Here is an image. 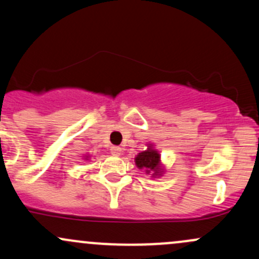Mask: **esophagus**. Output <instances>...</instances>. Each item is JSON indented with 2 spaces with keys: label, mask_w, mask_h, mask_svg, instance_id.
<instances>
[{
  "label": "esophagus",
  "mask_w": 259,
  "mask_h": 259,
  "mask_svg": "<svg viewBox=\"0 0 259 259\" xmlns=\"http://www.w3.org/2000/svg\"><path fill=\"white\" fill-rule=\"evenodd\" d=\"M111 153L113 156H120L121 154V148L119 146H113L111 148Z\"/></svg>",
  "instance_id": "1"
}]
</instances>
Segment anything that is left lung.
<instances>
[{
  "instance_id": "1",
  "label": "left lung",
  "mask_w": 259,
  "mask_h": 259,
  "mask_svg": "<svg viewBox=\"0 0 259 259\" xmlns=\"http://www.w3.org/2000/svg\"><path fill=\"white\" fill-rule=\"evenodd\" d=\"M135 164L139 169H144L145 173L151 175V178H160L164 174L160 153L151 142L147 144L146 150L136 154Z\"/></svg>"
}]
</instances>
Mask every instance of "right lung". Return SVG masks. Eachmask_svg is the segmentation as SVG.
Wrapping results in <instances>:
<instances>
[{
	"label": "right lung",
	"mask_w": 259,
	"mask_h": 259,
	"mask_svg": "<svg viewBox=\"0 0 259 259\" xmlns=\"http://www.w3.org/2000/svg\"><path fill=\"white\" fill-rule=\"evenodd\" d=\"M91 158V156H89V154H86V156H84V159H86V160H89Z\"/></svg>",
	"instance_id": "obj_1"
}]
</instances>
